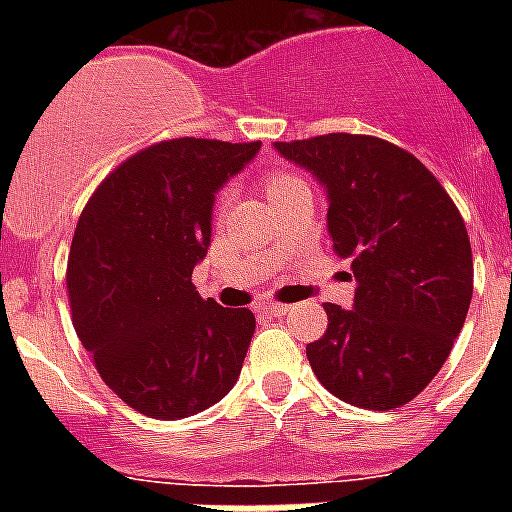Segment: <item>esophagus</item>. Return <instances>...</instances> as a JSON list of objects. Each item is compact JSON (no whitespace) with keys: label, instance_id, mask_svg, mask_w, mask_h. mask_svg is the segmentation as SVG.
Returning <instances> with one entry per match:
<instances>
[{"label":"esophagus","instance_id":"1","mask_svg":"<svg viewBox=\"0 0 512 512\" xmlns=\"http://www.w3.org/2000/svg\"><path fill=\"white\" fill-rule=\"evenodd\" d=\"M260 311L268 313V316H284L289 311V305L284 303H263L260 305Z\"/></svg>","mask_w":512,"mask_h":512}]
</instances>
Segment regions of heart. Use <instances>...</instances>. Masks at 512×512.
Instances as JSON below:
<instances>
[{"label":"heart","mask_w":512,"mask_h":512,"mask_svg":"<svg viewBox=\"0 0 512 512\" xmlns=\"http://www.w3.org/2000/svg\"><path fill=\"white\" fill-rule=\"evenodd\" d=\"M297 177L292 175V172L287 170H271V172H265L263 175V183L265 188H268V196H273V193H279L281 188H287V185L295 183ZM228 201V196H223V204Z\"/></svg>","instance_id":"1"}]
</instances>
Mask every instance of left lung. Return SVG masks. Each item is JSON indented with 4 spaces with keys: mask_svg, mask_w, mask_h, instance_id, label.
Here are the masks:
<instances>
[{
    "mask_svg": "<svg viewBox=\"0 0 512 512\" xmlns=\"http://www.w3.org/2000/svg\"><path fill=\"white\" fill-rule=\"evenodd\" d=\"M329 199V236L356 276L353 311L327 303V332L305 353L345 404L398 409L438 374L473 297L465 220L433 172L372 135L276 143Z\"/></svg>",
    "mask_w": 512,
    "mask_h": 512,
    "instance_id": "1",
    "label": "left lung"
}]
</instances>
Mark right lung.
Here are the masks:
<instances>
[{"label": "right lung", "instance_id": "1", "mask_svg": "<svg viewBox=\"0 0 512 512\" xmlns=\"http://www.w3.org/2000/svg\"><path fill=\"white\" fill-rule=\"evenodd\" d=\"M255 143L172 138L122 162L82 209L68 255V303L108 388L135 412L180 420L236 385L255 335L247 308L196 292L215 193Z\"/></svg>", "mask_w": 512, "mask_h": 512}]
</instances>
